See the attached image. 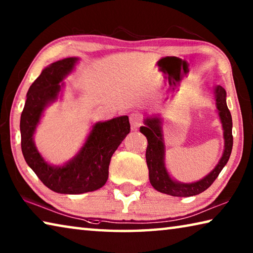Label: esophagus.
<instances>
[{
    "label": "esophagus",
    "instance_id": "34e87169",
    "mask_svg": "<svg viewBox=\"0 0 253 253\" xmlns=\"http://www.w3.org/2000/svg\"><path fill=\"white\" fill-rule=\"evenodd\" d=\"M129 119H130V126H131L132 130H136L137 128L142 125V116H140L139 114H137V113L131 114Z\"/></svg>",
    "mask_w": 253,
    "mask_h": 253
}]
</instances>
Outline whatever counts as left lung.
Segmentation results:
<instances>
[{
    "instance_id": "left-lung-1",
    "label": "left lung",
    "mask_w": 253,
    "mask_h": 253,
    "mask_svg": "<svg viewBox=\"0 0 253 253\" xmlns=\"http://www.w3.org/2000/svg\"><path fill=\"white\" fill-rule=\"evenodd\" d=\"M214 99L219 117L223 128L224 151L220 162L207 176L194 183H181L169 176L165 168V144L163 138L162 119L160 117H147L144 119L145 126L140 127V132L146 136V163L149 172V182L152 186L161 193L172 196H193L202 193L212 185L215 178L228 163L233 146L232 136V117L226 106V92L223 87L216 85L214 88Z\"/></svg>"
}]
</instances>
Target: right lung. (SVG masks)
<instances>
[{
    "label": "right lung",
    "mask_w": 253,
    "mask_h": 253,
    "mask_svg": "<svg viewBox=\"0 0 253 253\" xmlns=\"http://www.w3.org/2000/svg\"><path fill=\"white\" fill-rule=\"evenodd\" d=\"M78 58H66L51 63L30 85L21 114V148L27 164L46 187L61 194H81L96 191L108 179L110 158L129 134L128 116L96 123L77 155L65 165L54 166L44 161L33 140L44 109L58 99L60 84L74 70Z\"/></svg>",
    "instance_id": "right-lung-1"
}]
</instances>
